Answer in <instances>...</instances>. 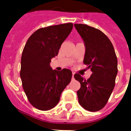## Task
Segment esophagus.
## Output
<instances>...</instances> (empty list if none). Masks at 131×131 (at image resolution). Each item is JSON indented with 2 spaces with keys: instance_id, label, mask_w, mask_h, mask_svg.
I'll list each match as a JSON object with an SVG mask.
<instances>
[{
  "instance_id": "1",
  "label": "esophagus",
  "mask_w": 131,
  "mask_h": 131,
  "mask_svg": "<svg viewBox=\"0 0 131 131\" xmlns=\"http://www.w3.org/2000/svg\"><path fill=\"white\" fill-rule=\"evenodd\" d=\"M74 73H73V74H72V79H74Z\"/></svg>"
}]
</instances>
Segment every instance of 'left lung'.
<instances>
[{
  "label": "left lung",
  "instance_id": "8db88e82",
  "mask_svg": "<svg viewBox=\"0 0 131 131\" xmlns=\"http://www.w3.org/2000/svg\"><path fill=\"white\" fill-rule=\"evenodd\" d=\"M74 27L85 43L83 63L92 71L88 80L74 74L81 83L77 91L79 102L85 110L97 112L106 105L114 90L118 72L117 57L112 43L100 30L86 24H75Z\"/></svg>",
  "mask_w": 131,
  "mask_h": 131
}]
</instances>
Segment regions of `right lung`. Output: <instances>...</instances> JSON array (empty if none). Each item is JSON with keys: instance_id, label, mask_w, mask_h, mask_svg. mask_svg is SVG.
<instances>
[{"instance_id": "add662e5", "label": "right lung", "mask_w": 131, "mask_h": 131, "mask_svg": "<svg viewBox=\"0 0 131 131\" xmlns=\"http://www.w3.org/2000/svg\"><path fill=\"white\" fill-rule=\"evenodd\" d=\"M72 29V23L40 28L25 44L20 77L28 100L38 110L47 111L55 107L61 93L71 81V70H52L50 63L58 54L62 43Z\"/></svg>"}]
</instances>
